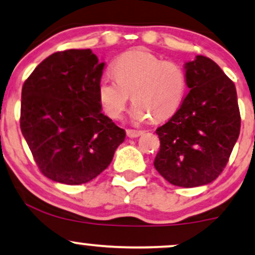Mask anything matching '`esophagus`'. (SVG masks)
Wrapping results in <instances>:
<instances>
[{
	"label": "esophagus",
	"mask_w": 255,
	"mask_h": 255,
	"mask_svg": "<svg viewBox=\"0 0 255 255\" xmlns=\"http://www.w3.org/2000/svg\"><path fill=\"white\" fill-rule=\"evenodd\" d=\"M144 131L142 130H136V129H127V135L129 137H137L140 135H142Z\"/></svg>",
	"instance_id": "obj_1"
}]
</instances>
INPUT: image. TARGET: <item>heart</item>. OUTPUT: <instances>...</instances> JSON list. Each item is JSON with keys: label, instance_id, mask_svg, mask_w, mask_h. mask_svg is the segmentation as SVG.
<instances>
[{"label": "heart", "instance_id": "b5f03b06", "mask_svg": "<svg viewBox=\"0 0 255 255\" xmlns=\"http://www.w3.org/2000/svg\"><path fill=\"white\" fill-rule=\"evenodd\" d=\"M113 75L105 74L98 84L102 107L109 118L122 116L129 101H134L130 118L135 122L153 118L157 121L174 115L187 92V75L180 64L134 49L119 56Z\"/></svg>", "mask_w": 255, "mask_h": 255}]
</instances>
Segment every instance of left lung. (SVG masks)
I'll use <instances>...</instances> for the list:
<instances>
[{
  "instance_id": "left-lung-1",
  "label": "left lung",
  "mask_w": 255,
  "mask_h": 255,
  "mask_svg": "<svg viewBox=\"0 0 255 255\" xmlns=\"http://www.w3.org/2000/svg\"><path fill=\"white\" fill-rule=\"evenodd\" d=\"M184 68L189 92L157 128L160 147L153 164L168 182L189 188L222 174L238 141L241 116L235 84L217 63L198 55Z\"/></svg>"
}]
</instances>
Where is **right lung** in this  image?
Instances as JSON below:
<instances>
[{"mask_svg": "<svg viewBox=\"0 0 255 255\" xmlns=\"http://www.w3.org/2000/svg\"><path fill=\"white\" fill-rule=\"evenodd\" d=\"M103 68L90 49L58 51L22 85L21 133L40 172L52 181L90 182L124 142L125 129L102 113Z\"/></svg>", "mask_w": 255, "mask_h": 255, "instance_id": "obj_1", "label": "right lung"}]
</instances>
